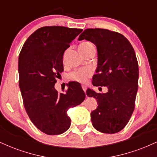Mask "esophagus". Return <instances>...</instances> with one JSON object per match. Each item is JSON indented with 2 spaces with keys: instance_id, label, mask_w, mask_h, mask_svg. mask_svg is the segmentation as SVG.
<instances>
[{
  "instance_id": "esophagus-1",
  "label": "esophagus",
  "mask_w": 157,
  "mask_h": 157,
  "mask_svg": "<svg viewBox=\"0 0 157 157\" xmlns=\"http://www.w3.org/2000/svg\"><path fill=\"white\" fill-rule=\"evenodd\" d=\"M82 90H83L85 92H86V86H82Z\"/></svg>"
}]
</instances>
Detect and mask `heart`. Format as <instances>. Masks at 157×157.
I'll use <instances>...</instances> for the list:
<instances>
[{"label": "heart", "mask_w": 157, "mask_h": 157, "mask_svg": "<svg viewBox=\"0 0 157 157\" xmlns=\"http://www.w3.org/2000/svg\"><path fill=\"white\" fill-rule=\"evenodd\" d=\"M94 46L91 43L89 42V41H85V42H82V44H80L79 48H80V51L82 54H84L85 52L87 51L90 48L94 47ZM91 74H92V71L89 68H78V69H75V71H73L70 74L69 78L72 80L77 81V82L84 83L91 77Z\"/></svg>", "instance_id": "b5f03b06"}]
</instances>
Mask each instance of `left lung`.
<instances>
[{"mask_svg":"<svg viewBox=\"0 0 157 157\" xmlns=\"http://www.w3.org/2000/svg\"><path fill=\"white\" fill-rule=\"evenodd\" d=\"M84 39L93 43L97 50V74L92 84L108 88L104 94L86 91L87 96L98 102L91 113L92 125L102 133L115 134L125 128L134 110L139 78L136 54L125 36L116 32L87 29L79 36V40Z\"/></svg>","mask_w":157,"mask_h":157,"instance_id":"obj_1","label":"left lung"}]
</instances>
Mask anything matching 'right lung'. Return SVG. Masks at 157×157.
<instances>
[{
	"label": "right lung",
	"mask_w": 157,
	"mask_h": 157,
	"mask_svg": "<svg viewBox=\"0 0 157 157\" xmlns=\"http://www.w3.org/2000/svg\"><path fill=\"white\" fill-rule=\"evenodd\" d=\"M82 29L65 26H44L32 33L19 55V86L23 105L32 123L48 135H58L69 128L70 108L86 97L80 84L68 83L65 93L55 89L63 71V53Z\"/></svg>",
	"instance_id": "obj_1"
}]
</instances>
